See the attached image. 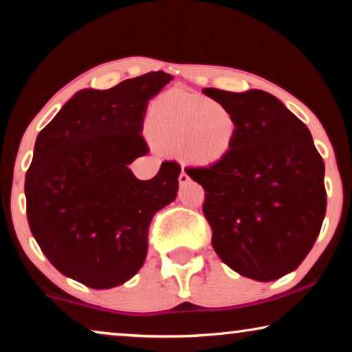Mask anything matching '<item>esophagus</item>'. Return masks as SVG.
Segmentation results:
<instances>
[{
  "instance_id": "obj_1",
  "label": "esophagus",
  "mask_w": 352,
  "mask_h": 352,
  "mask_svg": "<svg viewBox=\"0 0 352 352\" xmlns=\"http://www.w3.org/2000/svg\"><path fill=\"white\" fill-rule=\"evenodd\" d=\"M189 181H190L189 175H187V173H186L184 170H182V171H181V175H179V182H181L182 186H184V184H187V182H189Z\"/></svg>"
}]
</instances>
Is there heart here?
I'll return each mask as SVG.
<instances>
[{
  "label": "heart",
  "mask_w": 352,
  "mask_h": 352,
  "mask_svg": "<svg viewBox=\"0 0 352 352\" xmlns=\"http://www.w3.org/2000/svg\"><path fill=\"white\" fill-rule=\"evenodd\" d=\"M237 128V118L228 105L179 91L160 96L147 117L148 134L158 146L201 166L229 155Z\"/></svg>",
  "instance_id": "heart-1"
}]
</instances>
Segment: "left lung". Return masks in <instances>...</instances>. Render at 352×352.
<instances>
[{
    "label": "left lung",
    "mask_w": 352,
    "mask_h": 352,
    "mask_svg": "<svg viewBox=\"0 0 352 352\" xmlns=\"http://www.w3.org/2000/svg\"><path fill=\"white\" fill-rule=\"evenodd\" d=\"M237 118L224 160L186 173L205 189L214 252L240 276L277 280L311 252L327 210L325 165L305 123L276 96L205 88Z\"/></svg>",
    "instance_id": "left-lung-1"
}]
</instances>
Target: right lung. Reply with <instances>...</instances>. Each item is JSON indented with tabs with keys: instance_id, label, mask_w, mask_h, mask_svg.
<instances>
[{
	"instance_id": "add662e5",
	"label": "right lung",
	"mask_w": 352,
	"mask_h": 352,
	"mask_svg": "<svg viewBox=\"0 0 352 352\" xmlns=\"http://www.w3.org/2000/svg\"><path fill=\"white\" fill-rule=\"evenodd\" d=\"M171 80L160 70L81 89L38 134L25 176L28 226L65 277L104 290L146 261L148 226L176 199L181 166L163 162L155 177L141 181L129 163L148 152L144 115Z\"/></svg>"
}]
</instances>
